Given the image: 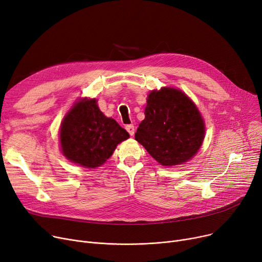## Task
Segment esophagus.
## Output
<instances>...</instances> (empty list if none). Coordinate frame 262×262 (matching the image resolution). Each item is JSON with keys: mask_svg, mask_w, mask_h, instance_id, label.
<instances>
[{"mask_svg": "<svg viewBox=\"0 0 262 262\" xmlns=\"http://www.w3.org/2000/svg\"><path fill=\"white\" fill-rule=\"evenodd\" d=\"M125 128H126V130L128 132V134L130 136H134V134H135V126L133 125V124H128V125L125 126Z\"/></svg>", "mask_w": 262, "mask_h": 262, "instance_id": "34e87169", "label": "esophagus"}]
</instances>
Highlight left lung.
<instances>
[{"instance_id": "left-lung-1", "label": "left lung", "mask_w": 262, "mask_h": 262, "mask_svg": "<svg viewBox=\"0 0 262 262\" xmlns=\"http://www.w3.org/2000/svg\"><path fill=\"white\" fill-rule=\"evenodd\" d=\"M144 115L135 139L161 166L184 163L198 153L205 124L195 104L183 91L167 87L150 91Z\"/></svg>"}]
</instances>
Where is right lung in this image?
<instances>
[{"label":"right lung","mask_w":262,"mask_h":262,"mask_svg":"<svg viewBox=\"0 0 262 262\" xmlns=\"http://www.w3.org/2000/svg\"><path fill=\"white\" fill-rule=\"evenodd\" d=\"M129 134L101 112L95 99H81L70 109L60 127L62 154L88 169L98 168Z\"/></svg>","instance_id":"add662e5"}]
</instances>
